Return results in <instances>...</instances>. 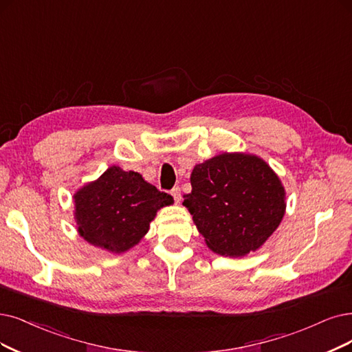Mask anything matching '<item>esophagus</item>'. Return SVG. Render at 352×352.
I'll return each mask as SVG.
<instances>
[{
	"instance_id": "1",
	"label": "esophagus",
	"mask_w": 352,
	"mask_h": 352,
	"mask_svg": "<svg viewBox=\"0 0 352 352\" xmlns=\"http://www.w3.org/2000/svg\"><path fill=\"white\" fill-rule=\"evenodd\" d=\"M171 194H173V197H174V200H175L177 203L181 201V190H179V187H174V188L171 190Z\"/></svg>"
}]
</instances>
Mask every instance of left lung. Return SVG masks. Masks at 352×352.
<instances>
[{"mask_svg":"<svg viewBox=\"0 0 352 352\" xmlns=\"http://www.w3.org/2000/svg\"><path fill=\"white\" fill-rule=\"evenodd\" d=\"M184 206L209 248L243 256L272 235L285 212V191L270 165L250 153H220L194 166Z\"/></svg>","mask_w":352,"mask_h":352,"instance_id":"left-lung-1","label":"left lung"}]
</instances>
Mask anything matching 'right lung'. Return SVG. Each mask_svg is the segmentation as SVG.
<instances>
[{"label":"right lung","instance_id":"add662e5","mask_svg":"<svg viewBox=\"0 0 352 352\" xmlns=\"http://www.w3.org/2000/svg\"><path fill=\"white\" fill-rule=\"evenodd\" d=\"M75 222L91 245L114 254L133 248L146 235L156 212L174 203L139 173L110 166L74 194Z\"/></svg>","mask_w":352,"mask_h":352}]
</instances>
